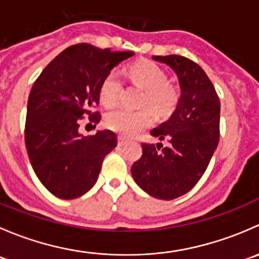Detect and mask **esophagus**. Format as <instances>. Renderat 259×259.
<instances>
[{
	"mask_svg": "<svg viewBox=\"0 0 259 259\" xmlns=\"http://www.w3.org/2000/svg\"><path fill=\"white\" fill-rule=\"evenodd\" d=\"M127 143V140L126 139H124V138L122 137H119L117 138V144H119L120 146H122V145H125Z\"/></svg>",
	"mask_w": 259,
	"mask_h": 259,
	"instance_id": "obj_1",
	"label": "esophagus"
}]
</instances>
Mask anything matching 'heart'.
Here are the masks:
<instances>
[{"label": "heart", "instance_id": "1", "mask_svg": "<svg viewBox=\"0 0 259 259\" xmlns=\"http://www.w3.org/2000/svg\"><path fill=\"white\" fill-rule=\"evenodd\" d=\"M126 74L133 83L145 90L143 105H149L158 116L171 114L178 105L179 91L168 81V75L159 65L150 60H139L129 65ZM122 82L115 71L109 72L100 83L99 98L106 108H113L119 101ZM154 115L150 109L130 111L117 109L106 115L105 125L122 137L132 138L153 124Z\"/></svg>", "mask_w": 259, "mask_h": 259}]
</instances>
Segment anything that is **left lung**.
Masks as SVG:
<instances>
[{
  "instance_id": "1",
  "label": "left lung",
  "mask_w": 259,
  "mask_h": 259,
  "mask_svg": "<svg viewBox=\"0 0 259 259\" xmlns=\"http://www.w3.org/2000/svg\"><path fill=\"white\" fill-rule=\"evenodd\" d=\"M178 76L180 98L165 122L151 130L169 142L159 150L143 143V155L132 166L135 183L158 199L170 200L189 192L202 178L219 142L221 103L204 70L179 55L153 56Z\"/></svg>"
}]
</instances>
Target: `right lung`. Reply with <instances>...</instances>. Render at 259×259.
I'll list each match as a JSON object with an SVG mask.
<instances>
[{"label":"right lung","mask_w":259,"mask_h":259,"mask_svg":"<svg viewBox=\"0 0 259 259\" xmlns=\"http://www.w3.org/2000/svg\"><path fill=\"white\" fill-rule=\"evenodd\" d=\"M132 51H111L90 44L70 46L44 69L31 89L25 125V143L31 165L50 193L75 199L94 187L106 154L116 146V135L99 130L83 137L79 120L101 116L99 88L104 77Z\"/></svg>","instance_id":"obj_1"}]
</instances>
